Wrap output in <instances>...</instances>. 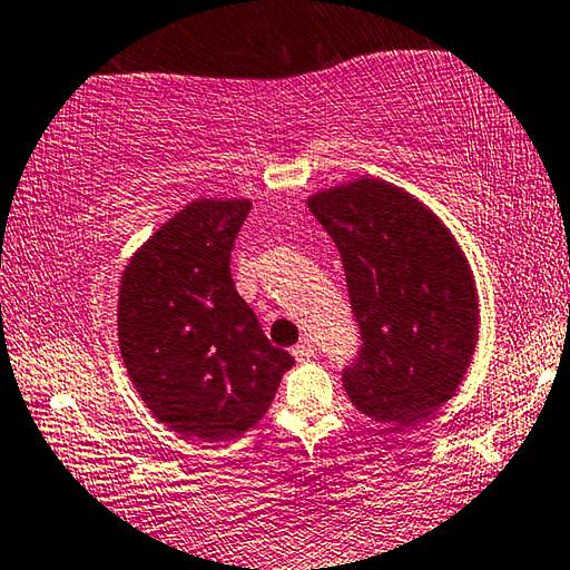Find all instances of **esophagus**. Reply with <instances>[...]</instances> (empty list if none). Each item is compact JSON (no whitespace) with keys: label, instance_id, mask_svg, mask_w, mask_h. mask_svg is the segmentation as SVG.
Returning a JSON list of instances; mask_svg holds the SVG:
<instances>
[{"label":"esophagus","instance_id":"1","mask_svg":"<svg viewBox=\"0 0 570 570\" xmlns=\"http://www.w3.org/2000/svg\"><path fill=\"white\" fill-rule=\"evenodd\" d=\"M315 348H313V341L311 338H303L301 344L293 346V356L297 358V362H308V358H313Z\"/></svg>","mask_w":570,"mask_h":570}]
</instances>
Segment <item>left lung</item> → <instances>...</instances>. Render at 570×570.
<instances>
[{"label": "left lung", "mask_w": 570, "mask_h": 570, "mask_svg": "<svg viewBox=\"0 0 570 570\" xmlns=\"http://www.w3.org/2000/svg\"><path fill=\"white\" fill-rule=\"evenodd\" d=\"M334 239L358 326L346 395L380 423L413 425L449 400L479 334L471 269L449 229L405 190L362 178L308 198Z\"/></svg>", "instance_id": "obj_1"}]
</instances>
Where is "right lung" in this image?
I'll return each instance as SVG.
<instances>
[{
  "label": "right lung",
  "mask_w": 570,
  "mask_h": 570,
  "mask_svg": "<svg viewBox=\"0 0 570 570\" xmlns=\"http://www.w3.org/2000/svg\"><path fill=\"white\" fill-rule=\"evenodd\" d=\"M249 200H194L129 259L119 348L129 380L175 433L234 441L267 413L295 358L269 344L232 279Z\"/></svg>",
  "instance_id": "1"
}]
</instances>
